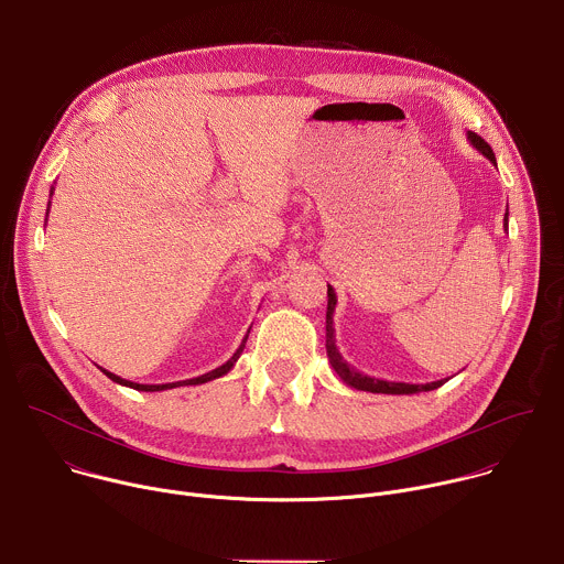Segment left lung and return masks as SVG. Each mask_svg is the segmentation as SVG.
Returning <instances> with one entry per match:
<instances>
[{"instance_id": "8db88e82", "label": "left lung", "mask_w": 564, "mask_h": 564, "mask_svg": "<svg viewBox=\"0 0 564 564\" xmlns=\"http://www.w3.org/2000/svg\"><path fill=\"white\" fill-rule=\"evenodd\" d=\"M468 142L481 153L487 155L491 163L496 165V155H494V149L489 147V142L481 140L477 133L468 131L466 133ZM509 227V205H507V214H505V229ZM335 307H337V294H335V288L328 285V310H326V350H328V359L335 368V372L344 379V383L357 388V390H368V392H381V394H415V392H429V390H435L440 388L442 383L448 381L446 379H440V381H429V383H404V381H386V379H375V377H368L364 372H359L357 368H352L339 352L337 348V339H335Z\"/></svg>"}]
</instances>
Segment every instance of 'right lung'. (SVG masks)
Wrapping results in <instances>:
<instances>
[{"label": "right lung", "mask_w": 564, "mask_h": 564, "mask_svg": "<svg viewBox=\"0 0 564 564\" xmlns=\"http://www.w3.org/2000/svg\"><path fill=\"white\" fill-rule=\"evenodd\" d=\"M51 196H53V189H51ZM48 207H51V200H48ZM46 216H48V209H46ZM248 335H250V330H248ZM248 335H246V339L240 341V346H238V350L223 364V366H218L216 370H212V372H205V375H200V377H194V379H185V381H176V383H135V381H129V379H122V377H118V375H113V372H109V370H105V368H100L111 381H116V383H120V386H127V388H133V390H144V392H158V390H170V388H178V386H198V383H207V381H212V379H218V377H223V375H227L231 368H234V364L238 361V357L243 355V348H246V341H248Z\"/></svg>", "instance_id": "add662e5"}]
</instances>
